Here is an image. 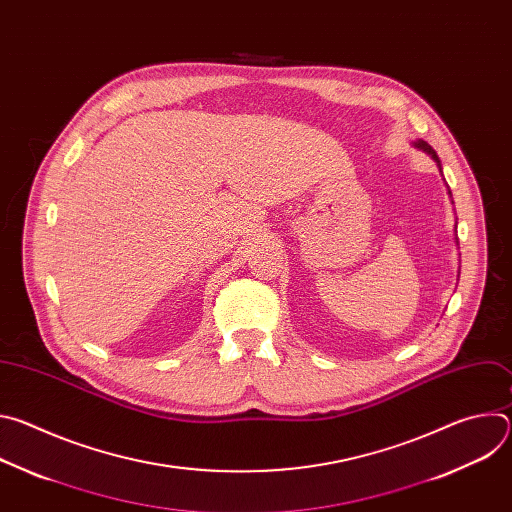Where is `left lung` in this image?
<instances>
[{
	"label": "left lung",
	"mask_w": 512,
	"mask_h": 512,
	"mask_svg": "<svg viewBox=\"0 0 512 512\" xmlns=\"http://www.w3.org/2000/svg\"><path fill=\"white\" fill-rule=\"evenodd\" d=\"M413 148H417V150H421L423 154H427L435 164H437V168H440V172H442V162H440V158H437V154H435V150L431 148V145L427 143V141H423V139H417V141H413ZM448 194L452 196V192L448 190ZM456 241H458V237H456Z\"/></svg>",
	"instance_id": "1"
}]
</instances>
